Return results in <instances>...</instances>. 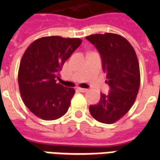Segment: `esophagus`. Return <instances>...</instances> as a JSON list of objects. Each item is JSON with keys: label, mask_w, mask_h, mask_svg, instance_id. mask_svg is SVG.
Masks as SVG:
<instances>
[{"label": "esophagus", "mask_w": 160, "mask_h": 160, "mask_svg": "<svg viewBox=\"0 0 160 160\" xmlns=\"http://www.w3.org/2000/svg\"><path fill=\"white\" fill-rule=\"evenodd\" d=\"M78 90H80V92H86L87 91V89H85V88H80V87H78Z\"/></svg>", "instance_id": "34e87169"}]
</instances>
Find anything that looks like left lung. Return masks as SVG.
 Listing matches in <instances>:
<instances>
[{
	"label": "left lung",
	"instance_id": "left-lung-1",
	"mask_svg": "<svg viewBox=\"0 0 160 160\" xmlns=\"http://www.w3.org/2000/svg\"><path fill=\"white\" fill-rule=\"evenodd\" d=\"M85 38L99 51L109 86V93H100L99 103L89 109L99 122L112 124L129 111L136 99L140 85L137 55L129 41L116 34H95Z\"/></svg>",
	"mask_w": 160,
	"mask_h": 160
}]
</instances>
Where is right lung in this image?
<instances>
[{"mask_svg": "<svg viewBox=\"0 0 160 160\" xmlns=\"http://www.w3.org/2000/svg\"><path fill=\"white\" fill-rule=\"evenodd\" d=\"M81 42L79 38L46 36L24 53L18 72L20 92L24 104L39 118L54 120L67 112L75 90L57 83L56 78Z\"/></svg>", "mask_w": 160, "mask_h": 160, "instance_id": "obj_1", "label": "right lung"}]
</instances>
